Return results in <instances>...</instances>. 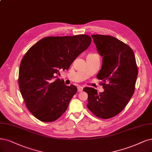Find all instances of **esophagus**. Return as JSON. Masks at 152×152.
<instances>
[{
    "mask_svg": "<svg viewBox=\"0 0 152 152\" xmlns=\"http://www.w3.org/2000/svg\"><path fill=\"white\" fill-rule=\"evenodd\" d=\"M83 88L82 86H77V91L78 92H81L83 91Z\"/></svg>",
    "mask_w": 152,
    "mask_h": 152,
    "instance_id": "34e87169",
    "label": "esophagus"
}]
</instances>
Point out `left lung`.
Instances as JSON below:
<instances>
[{"label": "left lung", "instance_id": "1", "mask_svg": "<svg viewBox=\"0 0 152 152\" xmlns=\"http://www.w3.org/2000/svg\"><path fill=\"white\" fill-rule=\"evenodd\" d=\"M97 51L103 57L96 77L104 89L98 93L85 88L88 108L99 118L109 119L124 109L134 93L138 68L133 50L128 45L110 36L92 35Z\"/></svg>", "mask_w": 152, "mask_h": 152}]
</instances>
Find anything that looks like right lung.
Here are the masks:
<instances>
[{"mask_svg":"<svg viewBox=\"0 0 152 152\" xmlns=\"http://www.w3.org/2000/svg\"><path fill=\"white\" fill-rule=\"evenodd\" d=\"M90 36L46 37L32 46L22 58L19 86L26 107L44 122L58 119L77 92L56 76L68 69L74 60L90 45Z\"/></svg>","mask_w":152,"mask_h":152,"instance_id":"1","label":"right lung"}]
</instances>
